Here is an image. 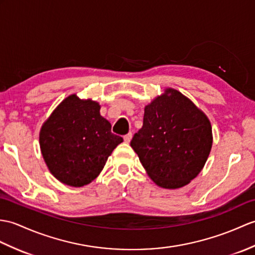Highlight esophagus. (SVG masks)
<instances>
[{"mask_svg": "<svg viewBox=\"0 0 255 255\" xmlns=\"http://www.w3.org/2000/svg\"><path fill=\"white\" fill-rule=\"evenodd\" d=\"M131 138H132V133L131 132H129L126 135H124V140H125L126 143H129L130 140H131Z\"/></svg>", "mask_w": 255, "mask_h": 255, "instance_id": "obj_1", "label": "esophagus"}]
</instances>
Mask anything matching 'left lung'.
<instances>
[{
  "label": "left lung",
  "mask_w": 255,
  "mask_h": 255,
  "mask_svg": "<svg viewBox=\"0 0 255 255\" xmlns=\"http://www.w3.org/2000/svg\"><path fill=\"white\" fill-rule=\"evenodd\" d=\"M212 143L209 118L182 93L167 88L144 108L143 126L130 145L157 186L177 189L202 170Z\"/></svg>",
  "instance_id": "1"
}]
</instances>
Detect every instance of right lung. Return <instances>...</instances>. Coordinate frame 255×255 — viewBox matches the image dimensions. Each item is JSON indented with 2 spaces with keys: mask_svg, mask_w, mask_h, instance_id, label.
<instances>
[{
  "mask_svg": "<svg viewBox=\"0 0 255 255\" xmlns=\"http://www.w3.org/2000/svg\"><path fill=\"white\" fill-rule=\"evenodd\" d=\"M96 101L67 97L40 130V149L51 174L72 187L94 180L123 138L111 131Z\"/></svg>",
  "mask_w": 255,
  "mask_h": 255,
  "instance_id": "1",
  "label": "right lung"
}]
</instances>
